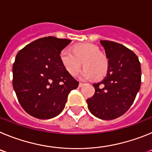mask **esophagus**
I'll list each match as a JSON object with an SVG mask.
<instances>
[{
  "label": "esophagus",
  "mask_w": 152,
  "mask_h": 152,
  "mask_svg": "<svg viewBox=\"0 0 152 152\" xmlns=\"http://www.w3.org/2000/svg\"><path fill=\"white\" fill-rule=\"evenodd\" d=\"M84 85V83H82V82L79 83V88H81V87H83Z\"/></svg>",
  "instance_id": "34e87169"
}]
</instances>
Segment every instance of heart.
<instances>
[{
	"mask_svg": "<svg viewBox=\"0 0 152 152\" xmlns=\"http://www.w3.org/2000/svg\"><path fill=\"white\" fill-rule=\"evenodd\" d=\"M60 61L66 72L76 76L81 65L84 67L82 77L84 79L102 78L107 75L109 61L107 56L92 43H83L72 47V52L64 49L60 53Z\"/></svg>",
	"mask_w": 152,
	"mask_h": 152,
	"instance_id": "heart-1",
	"label": "heart"
}]
</instances>
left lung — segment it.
I'll list each match as a JSON object with an SVG mask.
<instances>
[{
	"label": "left lung",
	"instance_id": "left-lung-1",
	"mask_svg": "<svg viewBox=\"0 0 152 152\" xmlns=\"http://www.w3.org/2000/svg\"><path fill=\"white\" fill-rule=\"evenodd\" d=\"M108 58L107 76L94 84L95 93L87 100L90 112L99 119L119 117L133 103L141 86V64L136 55L123 45L101 40Z\"/></svg>",
	"mask_w": 152,
	"mask_h": 152
}]
</instances>
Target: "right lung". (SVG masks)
<instances>
[{
	"label": "right lung",
	"instance_id": "right-lung-1",
	"mask_svg": "<svg viewBox=\"0 0 152 152\" xmlns=\"http://www.w3.org/2000/svg\"><path fill=\"white\" fill-rule=\"evenodd\" d=\"M48 36L21 49L13 64V87L21 107L40 119H51L64 110L69 93L79 82L64 69L60 53L71 42Z\"/></svg>",
	"mask_w": 152,
	"mask_h": 152
}]
</instances>
